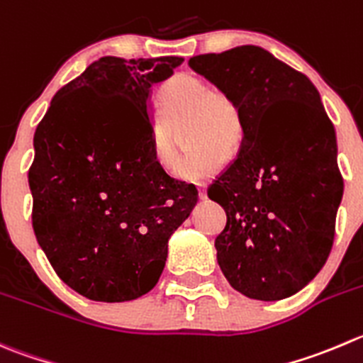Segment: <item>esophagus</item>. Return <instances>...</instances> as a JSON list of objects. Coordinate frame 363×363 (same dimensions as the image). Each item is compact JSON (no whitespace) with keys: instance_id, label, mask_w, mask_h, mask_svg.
Here are the masks:
<instances>
[{"instance_id":"obj_1","label":"esophagus","mask_w":363,"mask_h":363,"mask_svg":"<svg viewBox=\"0 0 363 363\" xmlns=\"http://www.w3.org/2000/svg\"><path fill=\"white\" fill-rule=\"evenodd\" d=\"M199 199H200V200H206V199H207L206 184H199Z\"/></svg>"}]
</instances>
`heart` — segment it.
I'll use <instances>...</instances> for the list:
<instances>
[{"label":"heart","instance_id":"b5f03b06","mask_svg":"<svg viewBox=\"0 0 363 363\" xmlns=\"http://www.w3.org/2000/svg\"><path fill=\"white\" fill-rule=\"evenodd\" d=\"M163 117L152 122V157L157 167L172 172L179 160V133L195 147L179 163L177 179L200 182L223 168L228 152H235L245 136V121L238 101L193 74H177L161 88Z\"/></svg>","mask_w":363,"mask_h":363}]
</instances>
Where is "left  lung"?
Segmentation results:
<instances>
[{"label": "left lung", "instance_id": "left-lung-1", "mask_svg": "<svg viewBox=\"0 0 363 363\" xmlns=\"http://www.w3.org/2000/svg\"><path fill=\"white\" fill-rule=\"evenodd\" d=\"M188 63L238 101L245 121L238 160L209 188L227 213L214 241L218 264L246 298L293 296L328 259L344 191L318 88L259 45Z\"/></svg>", "mask_w": 363, "mask_h": 363}]
</instances>
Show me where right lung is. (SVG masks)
<instances>
[{"instance_id": "1", "label": "right lung", "mask_w": 363, "mask_h": 363, "mask_svg": "<svg viewBox=\"0 0 363 363\" xmlns=\"http://www.w3.org/2000/svg\"><path fill=\"white\" fill-rule=\"evenodd\" d=\"M179 56H103L60 88L28 172L33 230L56 275L94 301L136 300L160 280L196 191L152 157L150 92Z\"/></svg>"}]
</instances>
